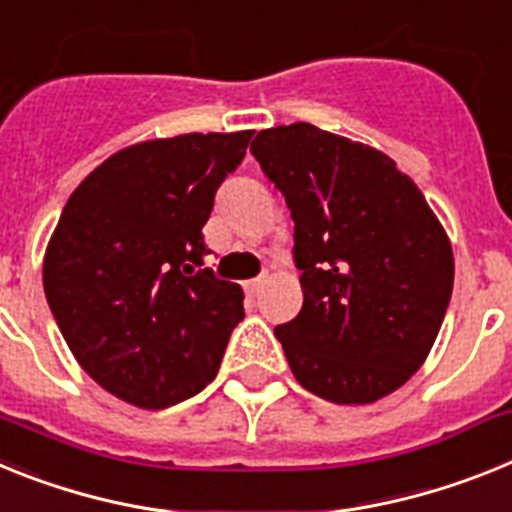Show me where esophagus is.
<instances>
[{
	"mask_svg": "<svg viewBox=\"0 0 512 512\" xmlns=\"http://www.w3.org/2000/svg\"><path fill=\"white\" fill-rule=\"evenodd\" d=\"M262 286H265V275H260V278H252V281L244 283V291H247V293H257Z\"/></svg>",
	"mask_w": 512,
	"mask_h": 512,
	"instance_id": "obj_1",
	"label": "esophagus"
}]
</instances>
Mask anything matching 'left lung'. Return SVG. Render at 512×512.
Masks as SVG:
<instances>
[{
	"mask_svg": "<svg viewBox=\"0 0 512 512\" xmlns=\"http://www.w3.org/2000/svg\"><path fill=\"white\" fill-rule=\"evenodd\" d=\"M286 198L299 317L275 327L293 376L335 404H371L410 381L453 291L448 234L397 162L311 123L250 146Z\"/></svg>",
	"mask_w": 512,
	"mask_h": 512,
	"instance_id": "1",
	"label": "left lung"
}]
</instances>
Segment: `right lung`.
Here are the masks:
<instances>
[{"label": "right lung", "mask_w": 512, "mask_h": 512, "mask_svg": "<svg viewBox=\"0 0 512 512\" xmlns=\"http://www.w3.org/2000/svg\"><path fill=\"white\" fill-rule=\"evenodd\" d=\"M252 131L182 133L115 151L69 195L43 291L79 366L113 397L164 410L219 373L244 293L201 268L213 195Z\"/></svg>", "instance_id": "add662e5"}]
</instances>
